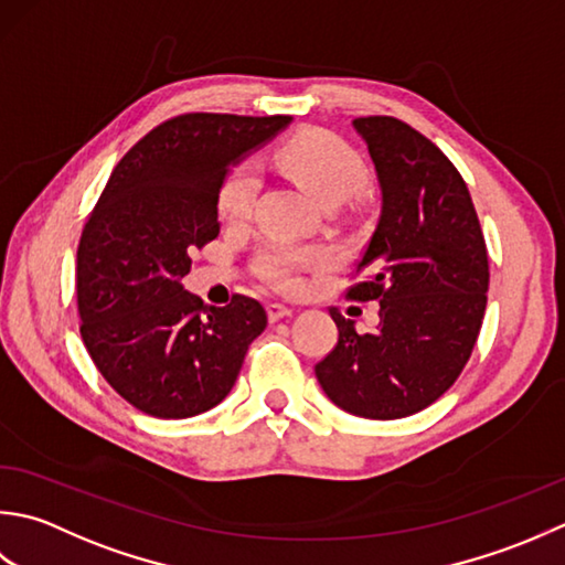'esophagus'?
<instances>
[{"instance_id":"esophagus-1","label":"esophagus","mask_w":565,"mask_h":565,"mask_svg":"<svg viewBox=\"0 0 565 565\" xmlns=\"http://www.w3.org/2000/svg\"><path fill=\"white\" fill-rule=\"evenodd\" d=\"M290 315H292V307H285V305H278V302L268 305V319L270 321H278L282 317H290Z\"/></svg>"}]
</instances>
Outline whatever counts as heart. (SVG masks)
Wrapping results in <instances>:
<instances>
[{"label": "heart", "mask_w": 565, "mask_h": 565, "mask_svg": "<svg viewBox=\"0 0 565 565\" xmlns=\"http://www.w3.org/2000/svg\"><path fill=\"white\" fill-rule=\"evenodd\" d=\"M278 166L299 188L307 190L324 206H337L359 194L367 182V170L361 156L349 143L327 131H305L285 141L275 153ZM260 188L258 172L250 163L228 168L218 188L216 210L226 222L246 218ZM329 260L324 248H297L287 244H270L256 256V273L263 282L278 290H295L299 270L321 266Z\"/></svg>", "instance_id": "1"}]
</instances>
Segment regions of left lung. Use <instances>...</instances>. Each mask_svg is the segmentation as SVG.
I'll return each mask as SVG.
<instances>
[{
	"label": "left lung",
	"instance_id": "8db88e82",
	"mask_svg": "<svg viewBox=\"0 0 565 565\" xmlns=\"http://www.w3.org/2000/svg\"><path fill=\"white\" fill-rule=\"evenodd\" d=\"M371 153L383 212L347 290L377 299L380 324L359 333L329 307L339 341L315 365L333 405L402 419L439 399L463 371L488 305L490 266L473 200L439 146L395 117L353 119Z\"/></svg>",
	"mask_w": 565,
	"mask_h": 565
}]
</instances>
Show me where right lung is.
<instances>
[{
	"mask_svg": "<svg viewBox=\"0 0 565 565\" xmlns=\"http://www.w3.org/2000/svg\"><path fill=\"white\" fill-rule=\"evenodd\" d=\"M290 117L190 111L158 124L111 170L77 246L79 337L102 377L151 417L188 419L236 383L266 329L260 302L206 307L180 280L218 234L228 166Z\"/></svg>",
	"mask_w": 565,
	"mask_h": 565,
	"instance_id": "right-lung-1",
	"label": "right lung"
}]
</instances>
